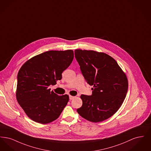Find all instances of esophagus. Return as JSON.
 Masks as SVG:
<instances>
[{"label": "esophagus", "mask_w": 151, "mask_h": 151, "mask_svg": "<svg viewBox=\"0 0 151 151\" xmlns=\"http://www.w3.org/2000/svg\"><path fill=\"white\" fill-rule=\"evenodd\" d=\"M69 98H70V100H72L74 99L75 98V96H72L70 95V96H69Z\"/></svg>", "instance_id": "34e87169"}]
</instances>
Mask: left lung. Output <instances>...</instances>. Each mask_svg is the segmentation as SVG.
Wrapping results in <instances>:
<instances>
[{
	"mask_svg": "<svg viewBox=\"0 0 151 151\" xmlns=\"http://www.w3.org/2000/svg\"><path fill=\"white\" fill-rule=\"evenodd\" d=\"M75 56L92 94H81L79 115L92 122L105 121L121 106L128 90V80L114 58L93 50H75Z\"/></svg>",
	"mask_w": 151,
	"mask_h": 151,
	"instance_id": "1",
	"label": "left lung"
}]
</instances>
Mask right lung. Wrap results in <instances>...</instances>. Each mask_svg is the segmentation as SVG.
Wrapping results in <instances>:
<instances>
[{"label":"right lung","instance_id":"add662e5","mask_svg":"<svg viewBox=\"0 0 151 151\" xmlns=\"http://www.w3.org/2000/svg\"><path fill=\"white\" fill-rule=\"evenodd\" d=\"M73 51L51 50L36 55L22 65L17 75L16 99L26 114L35 122L46 124L57 119L69 96H58L48 87L62 79L72 63Z\"/></svg>","mask_w":151,"mask_h":151}]
</instances>
